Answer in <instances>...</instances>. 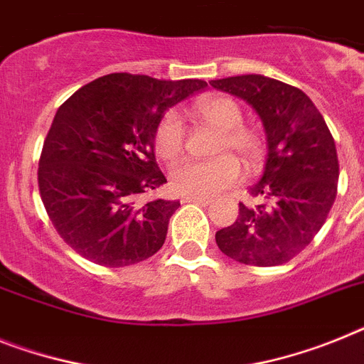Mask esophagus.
I'll return each instance as SVG.
<instances>
[{
  "instance_id": "34e87169",
  "label": "esophagus",
  "mask_w": 364,
  "mask_h": 364,
  "mask_svg": "<svg viewBox=\"0 0 364 364\" xmlns=\"http://www.w3.org/2000/svg\"><path fill=\"white\" fill-rule=\"evenodd\" d=\"M183 203H198V205H209L210 198H203V196H185L181 198Z\"/></svg>"
}]
</instances>
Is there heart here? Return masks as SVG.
Masks as SVG:
<instances>
[{
    "label": "heart",
    "instance_id": "heart-1",
    "mask_svg": "<svg viewBox=\"0 0 364 364\" xmlns=\"http://www.w3.org/2000/svg\"><path fill=\"white\" fill-rule=\"evenodd\" d=\"M194 109L203 120L222 129L215 148V154L220 157L177 163L170 172V187L185 196H215L237 185L244 176L239 159L229 154H237L250 170H257L264 159V140L257 131L244 127L242 109L231 97L203 96L194 103ZM185 140V122L179 112L168 111L155 129V154L166 163H172L183 154Z\"/></svg>",
    "mask_w": 364,
    "mask_h": 364
}]
</instances>
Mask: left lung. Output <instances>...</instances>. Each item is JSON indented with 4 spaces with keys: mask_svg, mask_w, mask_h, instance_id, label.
Segmentation results:
<instances>
[{
    "mask_svg": "<svg viewBox=\"0 0 364 364\" xmlns=\"http://www.w3.org/2000/svg\"><path fill=\"white\" fill-rule=\"evenodd\" d=\"M259 112L268 139L262 203H239L233 225L216 231L220 252L242 264L277 267L296 257L328 220L337 198L338 157L331 131L309 96L257 73L210 81Z\"/></svg>",
    "mask_w": 364,
    "mask_h": 364,
    "instance_id": "8db88e82",
    "label": "left lung"
}]
</instances>
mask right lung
<instances>
[{"instance_id": "obj_1", "label": "right lung", "mask_w": 364, "mask_h": 364, "mask_svg": "<svg viewBox=\"0 0 364 364\" xmlns=\"http://www.w3.org/2000/svg\"><path fill=\"white\" fill-rule=\"evenodd\" d=\"M207 87L109 73L59 107L38 161V191L51 224L81 257L129 267L163 248L179 201H139L166 183L154 154L164 111Z\"/></svg>"}]
</instances>
